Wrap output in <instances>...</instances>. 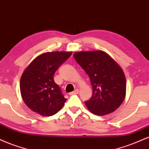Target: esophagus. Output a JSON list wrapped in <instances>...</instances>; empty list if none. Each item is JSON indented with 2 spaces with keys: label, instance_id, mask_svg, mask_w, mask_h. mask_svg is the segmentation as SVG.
Segmentation results:
<instances>
[{
  "label": "esophagus",
  "instance_id": "obj_1",
  "mask_svg": "<svg viewBox=\"0 0 149 149\" xmlns=\"http://www.w3.org/2000/svg\"><path fill=\"white\" fill-rule=\"evenodd\" d=\"M79 93V90L78 89H76V90H74V91L72 92H70L69 95H77V94Z\"/></svg>",
  "mask_w": 149,
  "mask_h": 149
}]
</instances>
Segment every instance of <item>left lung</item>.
I'll list each match as a JSON object with an SVG mask.
<instances>
[{
	"label": "left lung",
	"mask_w": 149,
	"mask_h": 149,
	"mask_svg": "<svg viewBox=\"0 0 149 149\" xmlns=\"http://www.w3.org/2000/svg\"><path fill=\"white\" fill-rule=\"evenodd\" d=\"M73 57L91 81L92 96L85 103L89 111L97 116L115 111L126 95V79L120 66L102 50L80 51Z\"/></svg>",
	"instance_id": "8db88e82"
}]
</instances>
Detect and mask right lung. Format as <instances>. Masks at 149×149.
Masks as SVG:
<instances>
[{"instance_id":"1","label":"right lung","mask_w":149,"mask_h":149,"mask_svg":"<svg viewBox=\"0 0 149 149\" xmlns=\"http://www.w3.org/2000/svg\"><path fill=\"white\" fill-rule=\"evenodd\" d=\"M71 54L58 51L43 53L26 68L20 80V92L25 104L33 112L51 116L64 107L66 99L53 76Z\"/></svg>"}]
</instances>
